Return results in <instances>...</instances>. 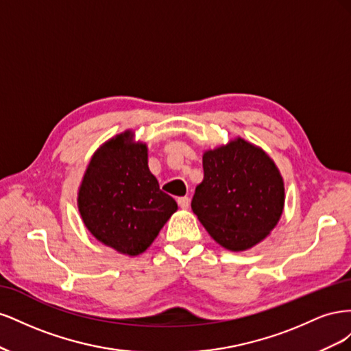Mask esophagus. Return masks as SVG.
I'll return each mask as SVG.
<instances>
[{
	"instance_id": "obj_1",
	"label": "esophagus",
	"mask_w": 351,
	"mask_h": 351,
	"mask_svg": "<svg viewBox=\"0 0 351 351\" xmlns=\"http://www.w3.org/2000/svg\"><path fill=\"white\" fill-rule=\"evenodd\" d=\"M177 204L182 209H187L190 206V199L189 197H178Z\"/></svg>"
}]
</instances>
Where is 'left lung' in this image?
Segmentation results:
<instances>
[{"label":"left lung","instance_id":"obj_1","mask_svg":"<svg viewBox=\"0 0 351 351\" xmlns=\"http://www.w3.org/2000/svg\"><path fill=\"white\" fill-rule=\"evenodd\" d=\"M204 180L192 209L222 247L243 252L277 227L284 210V180L274 159L243 137L208 149L202 156Z\"/></svg>","mask_w":351,"mask_h":351}]
</instances>
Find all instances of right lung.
<instances>
[{"instance_id":"right-lung-1","label":"right lung","mask_w":351,"mask_h":351,"mask_svg":"<svg viewBox=\"0 0 351 351\" xmlns=\"http://www.w3.org/2000/svg\"><path fill=\"white\" fill-rule=\"evenodd\" d=\"M84 227L105 246L137 256L178 209L147 167V146L125 130L90 158L77 192Z\"/></svg>"}]
</instances>
